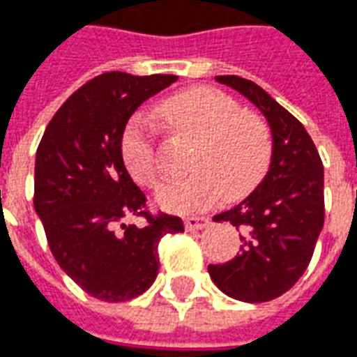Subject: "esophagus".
I'll return each instance as SVG.
<instances>
[{
  "instance_id": "obj_1",
  "label": "esophagus",
  "mask_w": 357,
  "mask_h": 357,
  "mask_svg": "<svg viewBox=\"0 0 357 357\" xmlns=\"http://www.w3.org/2000/svg\"><path fill=\"white\" fill-rule=\"evenodd\" d=\"M211 224V220L205 218V216H190L184 222V226L188 231H199V229H205V227Z\"/></svg>"
}]
</instances>
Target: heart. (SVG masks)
Wrapping results in <instances>:
<instances>
[{"instance_id": "heart-1", "label": "heart", "mask_w": 357, "mask_h": 357, "mask_svg": "<svg viewBox=\"0 0 357 357\" xmlns=\"http://www.w3.org/2000/svg\"><path fill=\"white\" fill-rule=\"evenodd\" d=\"M158 111L175 133L199 141L190 163L194 175L167 182L158 192L160 207L176 214L201 213L224 195L239 201L261 184L273 162V135L258 114L243 111L231 96L190 88L162 101ZM120 150L131 178L143 188H156L158 149L143 116L128 124Z\"/></svg>"}]
</instances>
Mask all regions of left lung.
Masks as SVG:
<instances>
[{
  "mask_svg": "<svg viewBox=\"0 0 357 357\" xmlns=\"http://www.w3.org/2000/svg\"><path fill=\"white\" fill-rule=\"evenodd\" d=\"M264 112L273 133V162L258 188L214 222L241 231V254L208 265L213 282L245 303L277 299L301 278L324 227V165L305 126L264 88L237 75H220Z\"/></svg>",
  "mask_w": 357,
  "mask_h": 357,
  "instance_id": "left-lung-1",
  "label": "left lung"
}]
</instances>
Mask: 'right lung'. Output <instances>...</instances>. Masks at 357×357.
<instances>
[{
    "label": "right lung",
    "mask_w": 357,
    "mask_h": 357,
    "mask_svg": "<svg viewBox=\"0 0 357 357\" xmlns=\"http://www.w3.org/2000/svg\"><path fill=\"white\" fill-rule=\"evenodd\" d=\"M175 75L109 71L88 80L58 109L37 146L33 207L61 269L107 303L130 301L158 277V245L184 231L178 216L146 211V195L122 160V135L144 99ZM141 215L147 226L124 225Z\"/></svg>",
    "instance_id": "add662e5"
}]
</instances>
